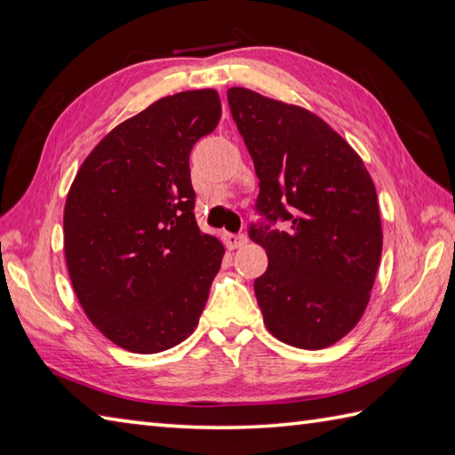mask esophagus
I'll return each instance as SVG.
<instances>
[{
    "label": "esophagus",
    "mask_w": 455,
    "mask_h": 455,
    "mask_svg": "<svg viewBox=\"0 0 455 455\" xmlns=\"http://www.w3.org/2000/svg\"><path fill=\"white\" fill-rule=\"evenodd\" d=\"M224 243H226L229 251H234V249H239V247H243L247 243V237L245 235H235V234H226Z\"/></svg>",
    "instance_id": "34e87169"
}]
</instances>
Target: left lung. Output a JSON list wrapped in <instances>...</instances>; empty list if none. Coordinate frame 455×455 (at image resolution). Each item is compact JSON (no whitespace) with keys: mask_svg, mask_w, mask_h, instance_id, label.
<instances>
[{"mask_svg":"<svg viewBox=\"0 0 455 455\" xmlns=\"http://www.w3.org/2000/svg\"><path fill=\"white\" fill-rule=\"evenodd\" d=\"M255 163L257 210L286 229L251 228L267 271L255 296L267 330L300 349H323L357 326L383 251L373 179L344 137L312 111L228 90Z\"/></svg>","mask_w":455,"mask_h":455,"instance_id":"1","label":"left lung"}]
</instances>
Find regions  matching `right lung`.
<instances>
[{
	"instance_id": "add662e5",
	"label": "right lung",
	"mask_w": 455,
	"mask_h": 455,
	"mask_svg": "<svg viewBox=\"0 0 455 455\" xmlns=\"http://www.w3.org/2000/svg\"><path fill=\"white\" fill-rule=\"evenodd\" d=\"M221 117L216 90L156 100L111 129L74 176L64 257L88 320L133 354L198 326L226 249L194 218L190 151Z\"/></svg>"
}]
</instances>
